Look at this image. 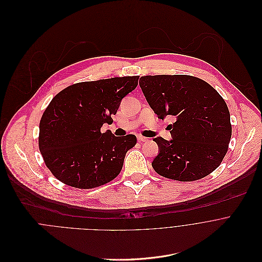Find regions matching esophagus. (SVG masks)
<instances>
[{
	"label": "esophagus",
	"instance_id": "obj_1",
	"mask_svg": "<svg viewBox=\"0 0 262 262\" xmlns=\"http://www.w3.org/2000/svg\"><path fill=\"white\" fill-rule=\"evenodd\" d=\"M137 139H138V141H140V142H144V141H146V140H147V138H146V137L141 136V135H138V136H137Z\"/></svg>",
	"mask_w": 262,
	"mask_h": 262
}]
</instances>
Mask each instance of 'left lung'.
Returning <instances> with one entry per match:
<instances>
[{
  "label": "left lung",
  "mask_w": 262,
  "mask_h": 262,
  "mask_svg": "<svg viewBox=\"0 0 262 262\" xmlns=\"http://www.w3.org/2000/svg\"><path fill=\"white\" fill-rule=\"evenodd\" d=\"M139 84L159 119H177L171 140L154 138L160 150L151 163L155 171L174 181L193 182L218 168L232 132L230 114L221 95L191 75H146Z\"/></svg>",
  "instance_id": "obj_1"
}]
</instances>
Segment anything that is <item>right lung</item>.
I'll return each mask as SVG.
<instances>
[{
    "instance_id": "add662e5",
    "label": "right lung",
    "mask_w": 262,
    "mask_h": 262,
    "mask_svg": "<svg viewBox=\"0 0 262 262\" xmlns=\"http://www.w3.org/2000/svg\"><path fill=\"white\" fill-rule=\"evenodd\" d=\"M139 76L83 81L57 94L39 124V149L50 172L77 189L105 185L121 172L126 152L136 136L102 133L113 123L122 99L138 84Z\"/></svg>"
}]
</instances>
